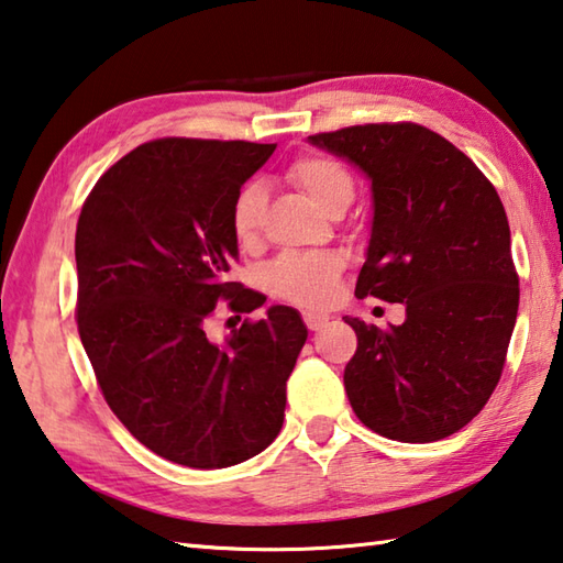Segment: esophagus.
I'll list each match as a JSON object with an SVG mask.
<instances>
[{"label":"esophagus","instance_id":"34e87169","mask_svg":"<svg viewBox=\"0 0 563 563\" xmlns=\"http://www.w3.org/2000/svg\"><path fill=\"white\" fill-rule=\"evenodd\" d=\"M302 317H305V324H308V330L312 332L322 330V327L330 322V314H322V312H305Z\"/></svg>","mask_w":563,"mask_h":563}]
</instances>
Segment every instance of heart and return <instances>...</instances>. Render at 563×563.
I'll use <instances>...</instances> for the list:
<instances>
[{
    "label": "heart",
    "instance_id": "heart-1",
    "mask_svg": "<svg viewBox=\"0 0 563 563\" xmlns=\"http://www.w3.org/2000/svg\"><path fill=\"white\" fill-rule=\"evenodd\" d=\"M285 179L295 184L302 194L320 207L324 213L342 211L350 207L354 197V179L340 159L330 155H300L285 169ZM265 213V191L261 184H246L239 191L231 209V227L236 239L251 243L261 231ZM342 273V261L336 255H288L273 265L271 288L283 300L300 305V308L320 310L330 305L336 295V280Z\"/></svg>",
    "mask_w": 563,
    "mask_h": 563
}]
</instances>
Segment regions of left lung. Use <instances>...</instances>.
<instances>
[{
    "instance_id": "obj_1",
    "label": "left lung",
    "mask_w": 563,
    "mask_h": 563,
    "mask_svg": "<svg viewBox=\"0 0 563 563\" xmlns=\"http://www.w3.org/2000/svg\"><path fill=\"white\" fill-rule=\"evenodd\" d=\"M372 184V233L356 298L404 302V324L360 317L344 388L360 421L401 443L453 435L483 411L503 374L519 278L503 201L438 132L413 122L308 137Z\"/></svg>"
}]
</instances>
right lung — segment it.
Listing matches in <instances>:
<instances>
[{"instance_id":"1","label":"right lung","mask_w":563,"mask_h":563,"mask_svg":"<svg viewBox=\"0 0 563 563\" xmlns=\"http://www.w3.org/2000/svg\"><path fill=\"white\" fill-rule=\"evenodd\" d=\"M273 150L145 142L98 179L78 217L80 342L112 413L172 463L229 467L280 433L285 384L308 340L300 312L273 305L221 344L207 336L219 300L236 312L263 305L229 283L231 209Z\"/></svg>"}]
</instances>
